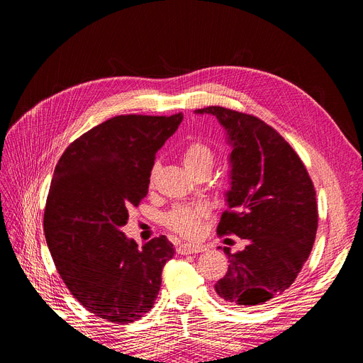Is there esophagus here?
<instances>
[{
    "mask_svg": "<svg viewBox=\"0 0 363 363\" xmlns=\"http://www.w3.org/2000/svg\"><path fill=\"white\" fill-rule=\"evenodd\" d=\"M206 248L203 245L195 244H180L177 248L179 255H194V252H203Z\"/></svg>",
    "mask_w": 363,
    "mask_h": 363,
    "instance_id": "34e87169",
    "label": "esophagus"
}]
</instances>
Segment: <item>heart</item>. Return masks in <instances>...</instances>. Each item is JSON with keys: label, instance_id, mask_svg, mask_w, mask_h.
Segmentation results:
<instances>
[{"label": "heart", "instance_id": "heart-1", "mask_svg": "<svg viewBox=\"0 0 363 363\" xmlns=\"http://www.w3.org/2000/svg\"><path fill=\"white\" fill-rule=\"evenodd\" d=\"M182 160L184 167L192 174L200 169H211L215 152L212 147L206 144L204 140H192L182 151ZM156 168L151 169V180L155 179ZM207 215V208L204 206H177L164 216V224L172 232L186 238H195L200 233L201 221Z\"/></svg>", "mask_w": 363, "mask_h": 363}]
</instances>
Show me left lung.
Instances as JSON below:
<instances>
[{
  "label": "left lung",
  "instance_id": "1",
  "mask_svg": "<svg viewBox=\"0 0 363 363\" xmlns=\"http://www.w3.org/2000/svg\"><path fill=\"white\" fill-rule=\"evenodd\" d=\"M195 112L216 116L233 147L228 208L216 233L247 239L242 251L224 248L230 265L215 291L232 306L260 307L291 286L311 255L318 228L313 183L294 148L257 116L219 106Z\"/></svg>",
  "mask_w": 363,
  "mask_h": 363
}]
</instances>
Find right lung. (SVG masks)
Instances as JSON below:
<instances>
[{
  "label": "right lung",
  "instance_id": "right-lung-1",
  "mask_svg": "<svg viewBox=\"0 0 363 363\" xmlns=\"http://www.w3.org/2000/svg\"><path fill=\"white\" fill-rule=\"evenodd\" d=\"M183 113L119 115L75 139L54 169L43 232L74 298L108 323H133L151 311L174 245L159 236L138 248L123 227L148 194L156 152Z\"/></svg>",
  "mask_w": 363,
  "mask_h": 363
}]
</instances>
